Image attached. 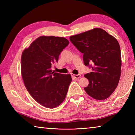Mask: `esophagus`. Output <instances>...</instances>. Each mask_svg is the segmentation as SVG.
I'll return each instance as SVG.
<instances>
[{
    "label": "esophagus",
    "instance_id": "34e87169",
    "mask_svg": "<svg viewBox=\"0 0 135 135\" xmlns=\"http://www.w3.org/2000/svg\"><path fill=\"white\" fill-rule=\"evenodd\" d=\"M71 76L72 77H74V79H79L81 75L80 74H71Z\"/></svg>",
    "mask_w": 135,
    "mask_h": 135
}]
</instances>
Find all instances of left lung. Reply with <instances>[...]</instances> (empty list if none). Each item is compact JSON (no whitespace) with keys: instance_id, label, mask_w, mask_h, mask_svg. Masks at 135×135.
I'll list each match as a JSON object with an SVG mask.
<instances>
[{"instance_id":"8db88e82","label":"left lung","mask_w":135,"mask_h":135,"mask_svg":"<svg viewBox=\"0 0 135 135\" xmlns=\"http://www.w3.org/2000/svg\"><path fill=\"white\" fill-rule=\"evenodd\" d=\"M71 43L83 54L84 65L92 68L84 75L89 85L86 92L97 100L108 98L117 88L121 76L120 47L117 39L100 28L70 37Z\"/></svg>"}]
</instances>
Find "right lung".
Listing matches in <instances>:
<instances>
[{
  "instance_id": "obj_1",
  "label": "right lung",
  "mask_w": 135,
  "mask_h": 135,
  "mask_svg": "<svg viewBox=\"0 0 135 135\" xmlns=\"http://www.w3.org/2000/svg\"><path fill=\"white\" fill-rule=\"evenodd\" d=\"M69 41L64 37L40 36L22 52L21 75L30 94L42 106L54 108L64 100L71 76L51 70Z\"/></svg>"
}]
</instances>
